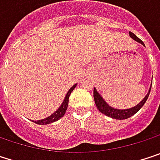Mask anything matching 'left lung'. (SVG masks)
I'll return each instance as SVG.
<instances>
[{"mask_svg":"<svg viewBox=\"0 0 160 160\" xmlns=\"http://www.w3.org/2000/svg\"><path fill=\"white\" fill-rule=\"evenodd\" d=\"M129 34H130L132 39H133L137 42H140L141 44H143L144 46V42L135 34H133L132 32H129ZM150 91H151V88L149 89L147 94L144 96V99L138 105H136L135 107H133L132 108H129V109H116V108L110 107L108 104H107V102L103 99V97L98 93V92L96 91L95 88L93 89V98H94V102H95L96 108H98L99 111L101 112V113H103L104 115H106V116H108L109 118H115V119H126V118L133 116L135 113H137L141 109V108L144 106V103L146 102V100H147V98L149 96Z\"/></svg>","mask_w":160,"mask_h":160,"instance_id":"obj_1","label":"left lung"}]
</instances>
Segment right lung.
I'll return each mask as SVG.
<instances>
[{
  "mask_svg": "<svg viewBox=\"0 0 160 160\" xmlns=\"http://www.w3.org/2000/svg\"><path fill=\"white\" fill-rule=\"evenodd\" d=\"M76 86H77V84L73 85V86L68 90V93H67V95H66V97H65V99H64V101H63L62 105L60 106V108H59L56 111L54 112V113H52L51 116H49L48 118H45L41 119V120H35V121H33V122H35L36 124H39V125H45V124L52 123V122H54V121L58 120L59 118H61L65 115V113H66L67 109H68V105L69 95H70V93L72 92V91L75 89V87H76Z\"/></svg>",
  "mask_w": 160,
  "mask_h": 160,
  "instance_id": "right-lung-1",
  "label": "right lung"
}]
</instances>
